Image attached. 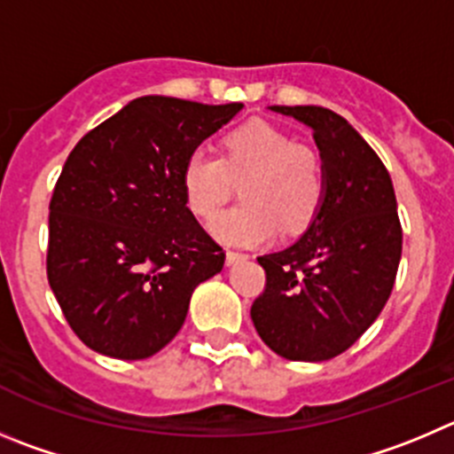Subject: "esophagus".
<instances>
[{"label":"esophagus","mask_w":454,"mask_h":454,"mask_svg":"<svg viewBox=\"0 0 454 454\" xmlns=\"http://www.w3.org/2000/svg\"><path fill=\"white\" fill-rule=\"evenodd\" d=\"M241 260H248L247 253L231 251V248H228V251H226V264H237V262H241Z\"/></svg>","instance_id":"esophagus-1"}]
</instances>
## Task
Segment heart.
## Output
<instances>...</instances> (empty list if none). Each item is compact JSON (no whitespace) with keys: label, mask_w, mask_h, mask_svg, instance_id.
<instances>
[{"label":"heart","mask_w":454,"mask_h":454,"mask_svg":"<svg viewBox=\"0 0 454 454\" xmlns=\"http://www.w3.org/2000/svg\"><path fill=\"white\" fill-rule=\"evenodd\" d=\"M239 188L241 206L223 210L210 231L226 244H264L285 232H300L325 203V165L311 147L286 131L253 121L228 131L219 156L194 150L181 168L185 207L197 219H210Z\"/></svg>","instance_id":"obj_1"}]
</instances>
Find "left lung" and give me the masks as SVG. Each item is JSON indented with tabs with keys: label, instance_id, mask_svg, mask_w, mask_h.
I'll return each instance as SVG.
<instances>
[{
	"label": "left lung",
	"instance_id": "8db88e82",
	"mask_svg": "<svg viewBox=\"0 0 454 454\" xmlns=\"http://www.w3.org/2000/svg\"><path fill=\"white\" fill-rule=\"evenodd\" d=\"M270 109L311 127L327 192L294 247L257 257L266 285L251 317L282 358L329 361L370 329L392 294L403 248L396 194L379 154L336 112Z\"/></svg>",
	"mask_w": 454,
	"mask_h": 454
}]
</instances>
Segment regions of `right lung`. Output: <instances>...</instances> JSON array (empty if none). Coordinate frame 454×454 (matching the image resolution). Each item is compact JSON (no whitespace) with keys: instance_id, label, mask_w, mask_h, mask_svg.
<instances>
[{"instance_id":"right-lung-1","label":"right lung","mask_w":454,"mask_h":454,"mask_svg":"<svg viewBox=\"0 0 454 454\" xmlns=\"http://www.w3.org/2000/svg\"><path fill=\"white\" fill-rule=\"evenodd\" d=\"M241 103L143 96L71 150L49 203L46 278L75 336L141 361L181 329L226 253L185 207L181 168Z\"/></svg>"}]
</instances>
